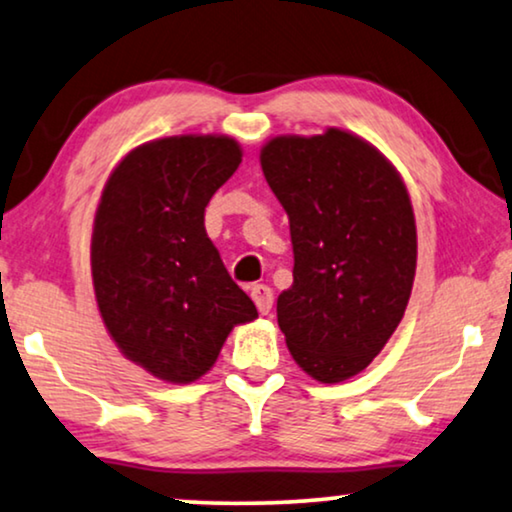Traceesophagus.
<instances>
[{
    "instance_id": "obj_1",
    "label": "esophagus",
    "mask_w": 512,
    "mask_h": 512,
    "mask_svg": "<svg viewBox=\"0 0 512 512\" xmlns=\"http://www.w3.org/2000/svg\"><path fill=\"white\" fill-rule=\"evenodd\" d=\"M251 298H254V303L261 314H268L272 310V303H275V293H272L268 284H256L254 289H251Z\"/></svg>"
}]
</instances>
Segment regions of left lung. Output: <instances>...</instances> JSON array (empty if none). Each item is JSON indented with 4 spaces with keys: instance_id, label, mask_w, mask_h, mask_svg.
<instances>
[{
    "instance_id": "8db88e82",
    "label": "left lung",
    "mask_w": 512,
    "mask_h": 512,
    "mask_svg": "<svg viewBox=\"0 0 512 512\" xmlns=\"http://www.w3.org/2000/svg\"><path fill=\"white\" fill-rule=\"evenodd\" d=\"M261 167L291 228L293 284L277 298L286 347L314 380L342 382L382 352L408 307V188L373 144L338 128L270 139Z\"/></svg>"
}]
</instances>
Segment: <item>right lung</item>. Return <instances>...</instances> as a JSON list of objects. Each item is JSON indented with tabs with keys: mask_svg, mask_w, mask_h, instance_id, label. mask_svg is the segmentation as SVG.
Wrapping results in <instances>:
<instances>
[{
	"mask_svg": "<svg viewBox=\"0 0 512 512\" xmlns=\"http://www.w3.org/2000/svg\"><path fill=\"white\" fill-rule=\"evenodd\" d=\"M240 163V144L223 135L153 139L102 191L90 242L97 307L123 356L158 380H198L233 326L258 317L205 230V207Z\"/></svg>",
	"mask_w": 512,
	"mask_h": 512,
	"instance_id": "add662e5",
	"label": "right lung"
}]
</instances>
